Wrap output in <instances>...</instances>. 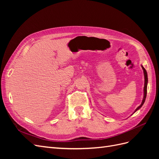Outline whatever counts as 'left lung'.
I'll list each match as a JSON object with an SVG mask.
<instances>
[{"mask_svg": "<svg viewBox=\"0 0 159 159\" xmlns=\"http://www.w3.org/2000/svg\"><path fill=\"white\" fill-rule=\"evenodd\" d=\"M142 67V69L143 70V73H144V77H145V84H144V89H143V91H144V96H143V101H142V103L141 104L139 105V106L135 109V111H134V113H135L137 110H139V109H140L142 106L144 104V103H145V99H146V97H147V84H148V76H147V72L146 71V70L144 68V67L143 66H141Z\"/></svg>", "mask_w": 159, "mask_h": 159, "instance_id": "obj_1", "label": "left lung"}]
</instances>
